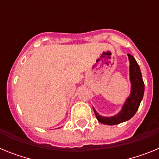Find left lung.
Wrapping results in <instances>:
<instances>
[{
  "label": "left lung",
  "mask_w": 159,
  "mask_h": 159,
  "mask_svg": "<svg viewBox=\"0 0 159 159\" xmlns=\"http://www.w3.org/2000/svg\"><path fill=\"white\" fill-rule=\"evenodd\" d=\"M130 60V79L131 82V92L128 99L123 107V109L118 115L112 117H104L99 116L95 110L98 121L106 125H116L123 122L127 121L135 115L139 107L140 102L144 94V82L143 80L139 66L136 62L134 57L127 54Z\"/></svg>",
  "instance_id": "1"
}]
</instances>
